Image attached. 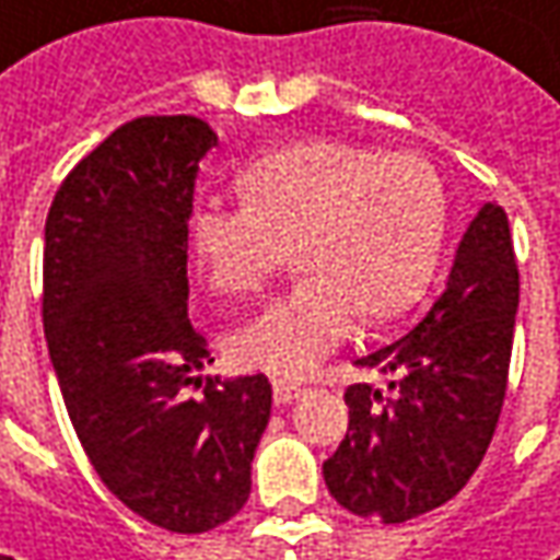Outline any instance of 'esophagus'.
<instances>
[{
    "mask_svg": "<svg viewBox=\"0 0 560 560\" xmlns=\"http://www.w3.org/2000/svg\"><path fill=\"white\" fill-rule=\"evenodd\" d=\"M301 386L298 383H284V380H276V386H272V396H276V402L279 406H288V402H294V399H301Z\"/></svg>",
    "mask_w": 560,
    "mask_h": 560,
    "instance_id": "esophagus-1",
    "label": "esophagus"
}]
</instances>
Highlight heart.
Returning a JSON list of instances; mask_svg holds the SVG:
<instances>
[{
  "label": "heart",
  "instance_id": "heart-1",
  "mask_svg": "<svg viewBox=\"0 0 560 560\" xmlns=\"http://www.w3.org/2000/svg\"><path fill=\"white\" fill-rule=\"evenodd\" d=\"M241 206L202 202L189 244L218 294H253L294 247L304 276L231 332V358L272 377H307L354 316L409 311L434 279L446 231L438 174L409 151L298 142L241 174Z\"/></svg>",
  "mask_w": 560,
  "mask_h": 560
}]
</instances>
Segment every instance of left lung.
Here are the masks:
<instances>
[{"label":"left lung","mask_w":560,"mask_h":560,"mask_svg":"<svg viewBox=\"0 0 560 560\" xmlns=\"http://www.w3.org/2000/svg\"><path fill=\"white\" fill-rule=\"evenodd\" d=\"M516 307L508 212L485 202L428 316L406 339L358 361L386 386L346 389V441L323 463L342 508L406 523L463 491L501 418Z\"/></svg>","instance_id":"1"}]
</instances>
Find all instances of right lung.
Segmentation results:
<instances>
[{
	"label": "right lung",
	"mask_w": 560,
	"mask_h": 560,
	"mask_svg": "<svg viewBox=\"0 0 560 560\" xmlns=\"http://www.w3.org/2000/svg\"><path fill=\"white\" fill-rule=\"evenodd\" d=\"M214 145L199 116H136L69 171L44 228V332L72 428L126 508L186 536L247 504L272 411L262 374L196 377L214 358L186 316V241Z\"/></svg>",
	"instance_id": "add662e5"
}]
</instances>
